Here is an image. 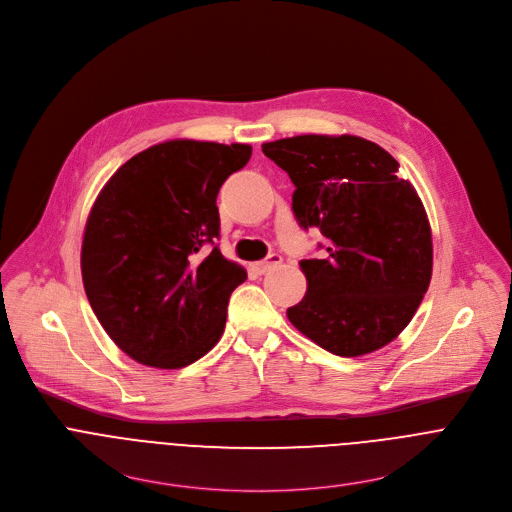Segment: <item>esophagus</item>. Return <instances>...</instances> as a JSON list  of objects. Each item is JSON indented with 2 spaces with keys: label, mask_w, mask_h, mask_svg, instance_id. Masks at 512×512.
I'll use <instances>...</instances> for the list:
<instances>
[{
  "label": "esophagus",
  "mask_w": 512,
  "mask_h": 512,
  "mask_svg": "<svg viewBox=\"0 0 512 512\" xmlns=\"http://www.w3.org/2000/svg\"><path fill=\"white\" fill-rule=\"evenodd\" d=\"M281 261H283V257H281V255H277V253H273V255L265 257L263 261H257V263H253V271H257L259 275H263V273H267L269 269L277 267Z\"/></svg>",
  "instance_id": "obj_1"
}]
</instances>
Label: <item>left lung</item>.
I'll return each mask as SVG.
<instances>
[{"mask_svg": "<svg viewBox=\"0 0 512 512\" xmlns=\"http://www.w3.org/2000/svg\"><path fill=\"white\" fill-rule=\"evenodd\" d=\"M295 185L293 213L327 239L303 259V299L289 321L319 348L358 358L388 346L412 321L432 277V231L398 160L376 142L301 134L261 144Z\"/></svg>", "mask_w": 512, "mask_h": 512, "instance_id": "obj_1", "label": "left lung"}]
</instances>
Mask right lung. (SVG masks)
Listing matches in <instances>:
<instances>
[{
  "instance_id": "obj_1",
  "label": "right lung",
  "mask_w": 512,
  "mask_h": 512,
  "mask_svg": "<svg viewBox=\"0 0 512 512\" xmlns=\"http://www.w3.org/2000/svg\"><path fill=\"white\" fill-rule=\"evenodd\" d=\"M249 158V144L166 140L126 160L96 197L82 281L104 331L134 362L179 370L221 339L247 271L215 245L217 195Z\"/></svg>"
}]
</instances>
